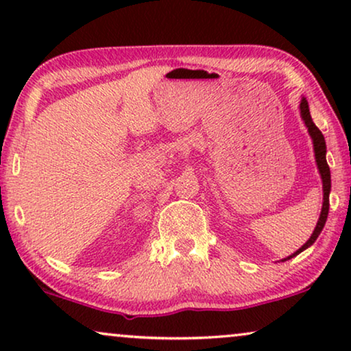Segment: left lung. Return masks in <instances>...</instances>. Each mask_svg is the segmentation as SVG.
Listing matches in <instances>:
<instances>
[{"mask_svg": "<svg viewBox=\"0 0 351 351\" xmlns=\"http://www.w3.org/2000/svg\"><path fill=\"white\" fill-rule=\"evenodd\" d=\"M300 113H302V118H304V121L306 124V128H308V132L311 138H313V147H315V156H316V162H318V169H319V174H321V179H323V191H324V196H323V209H321V215H319V220L318 223H316V228L313 234H311L308 241H306L304 246H302L299 251L295 254H292L291 257L297 256V254H300L304 249H306L308 246H311L316 241V238L319 237V233L323 232L324 228V223H326V219H328V214H329V191H330V171H329V166H328V161H326V142H324V136L321 134V131L318 128H316V124L313 123V119L310 117V110H308V102H306L305 99H302L300 102ZM287 257V258H291Z\"/></svg>", "mask_w": 351, "mask_h": 351, "instance_id": "left-lung-1", "label": "left lung"}]
</instances>
